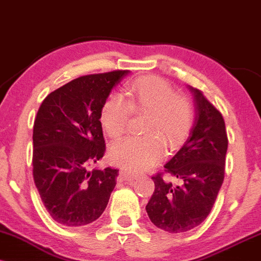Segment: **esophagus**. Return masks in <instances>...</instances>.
Returning a JSON list of instances; mask_svg holds the SVG:
<instances>
[{
    "mask_svg": "<svg viewBox=\"0 0 261 261\" xmlns=\"http://www.w3.org/2000/svg\"><path fill=\"white\" fill-rule=\"evenodd\" d=\"M139 176H140L139 174L131 172V170H121V172H120L121 180H136Z\"/></svg>",
    "mask_w": 261,
    "mask_h": 261,
    "instance_id": "1",
    "label": "esophagus"
}]
</instances>
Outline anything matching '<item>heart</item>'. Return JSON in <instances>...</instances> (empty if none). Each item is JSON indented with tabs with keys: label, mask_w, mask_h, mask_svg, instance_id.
I'll list each match as a JSON object with an SVG mask.
<instances>
[{
	"label": "heart",
	"mask_w": 261,
	"mask_h": 261,
	"mask_svg": "<svg viewBox=\"0 0 261 261\" xmlns=\"http://www.w3.org/2000/svg\"><path fill=\"white\" fill-rule=\"evenodd\" d=\"M127 100L120 94L108 98L100 112V121L112 139L126 130L131 113L148 114L143 137H126L110 148L113 162L122 168L145 169L163 157L164 144L179 146L191 126V108L185 98L176 95L164 80L141 77L128 87Z\"/></svg>",
	"instance_id": "heart-1"
}]
</instances>
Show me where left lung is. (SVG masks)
<instances>
[{"mask_svg": "<svg viewBox=\"0 0 261 261\" xmlns=\"http://www.w3.org/2000/svg\"><path fill=\"white\" fill-rule=\"evenodd\" d=\"M194 95L195 118L188 140L168 163L166 172L176 184L152 176L154 193L146 206L151 222L168 233H182L201 224L211 212L224 178L228 147L223 116L201 91Z\"/></svg>", "mask_w": 261, "mask_h": 261, "instance_id": "obj_1", "label": "left lung"}]
</instances>
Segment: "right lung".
I'll return each mask as SVG.
<instances>
[{
	"label": "right lung",
	"mask_w": 261,
	"mask_h": 261,
	"mask_svg": "<svg viewBox=\"0 0 261 261\" xmlns=\"http://www.w3.org/2000/svg\"><path fill=\"white\" fill-rule=\"evenodd\" d=\"M130 71L88 74L50 93L33 128V176L54 221L81 227L98 220L116 185L118 169L94 168L106 152L100 112Z\"/></svg>",
	"instance_id": "right-lung-1"
}]
</instances>
